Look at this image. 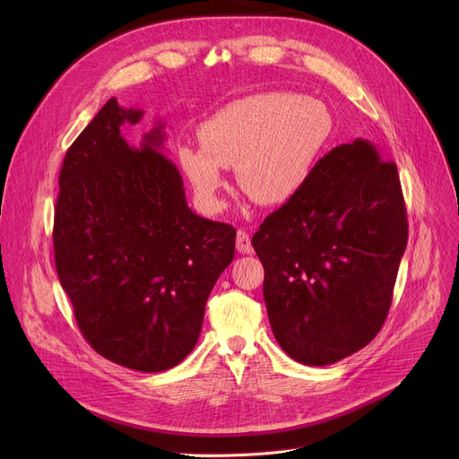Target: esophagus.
<instances>
[{"label":"esophagus","mask_w":459,"mask_h":459,"mask_svg":"<svg viewBox=\"0 0 459 459\" xmlns=\"http://www.w3.org/2000/svg\"><path fill=\"white\" fill-rule=\"evenodd\" d=\"M236 249H238V253H242V255H249V253H253L251 238H249L247 230H244V229H239V230H238V234H236Z\"/></svg>","instance_id":"esophagus-1"}]
</instances>
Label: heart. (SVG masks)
Listing matches in <instances>:
<instances>
[{
  "instance_id": "heart-1",
  "label": "heart",
  "mask_w": 459,
  "mask_h": 459,
  "mask_svg": "<svg viewBox=\"0 0 459 459\" xmlns=\"http://www.w3.org/2000/svg\"><path fill=\"white\" fill-rule=\"evenodd\" d=\"M329 109L296 94H253L210 115L197 130L199 147H182L178 163L199 204L223 208V169L236 167L238 186L264 206L296 197L333 137Z\"/></svg>"
}]
</instances>
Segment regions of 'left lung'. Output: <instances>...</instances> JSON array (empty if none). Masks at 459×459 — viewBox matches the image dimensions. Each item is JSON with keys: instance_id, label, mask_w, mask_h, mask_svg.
<instances>
[{"instance_id": "obj_1", "label": "left lung", "mask_w": 459, "mask_h": 459, "mask_svg": "<svg viewBox=\"0 0 459 459\" xmlns=\"http://www.w3.org/2000/svg\"><path fill=\"white\" fill-rule=\"evenodd\" d=\"M251 244L279 346L308 367L359 351L389 315L407 246L396 163L365 139L334 147Z\"/></svg>"}]
</instances>
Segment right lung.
<instances>
[{
    "label": "right lung",
    "mask_w": 459,
    "mask_h": 459,
    "mask_svg": "<svg viewBox=\"0 0 459 459\" xmlns=\"http://www.w3.org/2000/svg\"><path fill=\"white\" fill-rule=\"evenodd\" d=\"M141 109L115 99L66 151L54 217L56 270L85 341L139 372L177 367L195 348L206 299L234 258L236 230L193 213L178 169L120 130Z\"/></svg>",
    "instance_id": "1"
}]
</instances>
